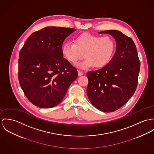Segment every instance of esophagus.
<instances>
[{
    "instance_id": "34e87169",
    "label": "esophagus",
    "mask_w": 154,
    "mask_h": 154,
    "mask_svg": "<svg viewBox=\"0 0 154 154\" xmlns=\"http://www.w3.org/2000/svg\"><path fill=\"white\" fill-rule=\"evenodd\" d=\"M83 74V71H80V70H79V71H78V75H79V76H82Z\"/></svg>"
}]
</instances>
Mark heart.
<instances>
[{
  "instance_id": "1",
  "label": "heart",
  "mask_w": 154,
  "mask_h": 154,
  "mask_svg": "<svg viewBox=\"0 0 154 154\" xmlns=\"http://www.w3.org/2000/svg\"><path fill=\"white\" fill-rule=\"evenodd\" d=\"M115 50L116 43L112 37L83 33L74 38V43L66 42L62 47L61 52L64 58L71 64L77 63L84 53L85 59L77 66L85 69L94 66L96 68L106 66Z\"/></svg>"
}]
</instances>
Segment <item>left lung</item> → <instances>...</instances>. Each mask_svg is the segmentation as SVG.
<instances>
[{
  "label": "left lung",
  "mask_w": 154,
  "mask_h": 154,
  "mask_svg": "<svg viewBox=\"0 0 154 154\" xmlns=\"http://www.w3.org/2000/svg\"><path fill=\"white\" fill-rule=\"evenodd\" d=\"M114 37L116 51L102 69L87 73V94L91 103L104 112L117 110L131 98L137 89L140 61L133 40L117 30L104 31Z\"/></svg>",
  "instance_id": "obj_1"
}]
</instances>
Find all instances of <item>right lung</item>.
Wrapping results in <instances>:
<instances>
[{"instance_id": "right-lung-1", "label": "right lung", "mask_w": 154, "mask_h": 154, "mask_svg": "<svg viewBox=\"0 0 154 154\" xmlns=\"http://www.w3.org/2000/svg\"><path fill=\"white\" fill-rule=\"evenodd\" d=\"M75 29L49 26L31 35L19 55L18 79L28 99L41 108L53 107L62 101L77 70L61 52L67 36Z\"/></svg>"}]
</instances>
